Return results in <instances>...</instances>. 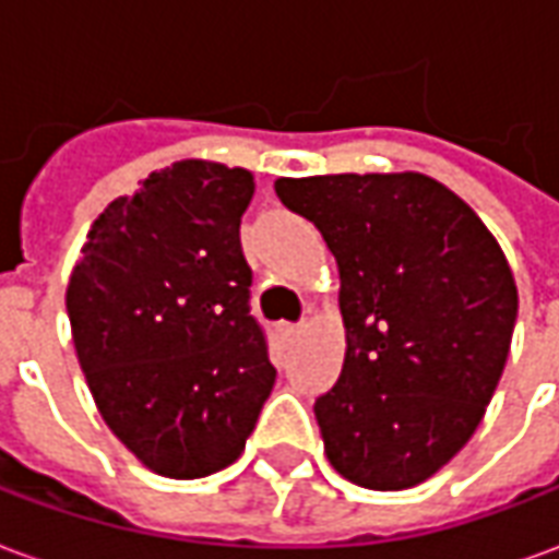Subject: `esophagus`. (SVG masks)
<instances>
[{"instance_id": "1", "label": "esophagus", "mask_w": 559, "mask_h": 559, "mask_svg": "<svg viewBox=\"0 0 559 559\" xmlns=\"http://www.w3.org/2000/svg\"><path fill=\"white\" fill-rule=\"evenodd\" d=\"M278 335H281V341H284V344H290V341L299 335V323H281Z\"/></svg>"}]
</instances>
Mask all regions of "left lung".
Returning a JSON list of instances; mask_svg holds the SVG:
<instances>
[{
    "label": "left lung",
    "instance_id": "left-lung-1",
    "mask_svg": "<svg viewBox=\"0 0 559 559\" xmlns=\"http://www.w3.org/2000/svg\"><path fill=\"white\" fill-rule=\"evenodd\" d=\"M338 260L347 356L314 401L329 464L371 491L413 488L479 428L518 290L479 215L421 173L278 179Z\"/></svg>",
    "mask_w": 559,
    "mask_h": 559
}]
</instances>
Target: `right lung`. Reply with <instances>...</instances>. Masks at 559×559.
Wrapping results in <instances>:
<instances>
[{"mask_svg":"<svg viewBox=\"0 0 559 559\" xmlns=\"http://www.w3.org/2000/svg\"><path fill=\"white\" fill-rule=\"evenodd\" d=\"M254 176L176 160L92 224L68 284V320L110 431L170 479L242 455L275 386L251 317L239 224Z\"/></svg>","mask_w":559,"mask_h":559,"instance_id":"obj_1","label":"right lung"}]
</instances>
